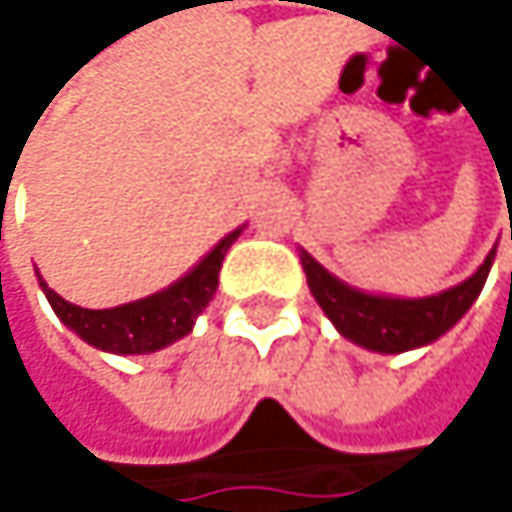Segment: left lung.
I'll return each instance as SVG.
<instances>
[{
  "mask_svg": "<svg viewBox=\"0 0 512 512\" xmlns=\"http://www.w3.org/2000/svg\"><path fill=\"white\" fill-rule=\"evenodd\" d=\"M493 260H496V249L487 255L472 278L440 295L385 298L342 284L307 252H301V266L307 272V284L316 295L318 307L327 313L345 339L376 353H403L440 339L449 327L461 321V316L472 307V301L481 295Z\"/></svg>",
  "mask_w": 512,
  "mask_h": 512,
  "instance_id": "left-lung-1",
  "label": "left lung"
}]
</instances>
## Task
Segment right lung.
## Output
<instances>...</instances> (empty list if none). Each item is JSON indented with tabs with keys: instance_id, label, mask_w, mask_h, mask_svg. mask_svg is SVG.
Listing matches in <instances>:
<instances>
[{
	"instance_id": "add662e5",
	"label": "right lung",
	"mask_w": 512,
	"mask_h": 512,
	"mask_svg": "<svg viewBox=\"0 0 512 512\" xmlns=\"http://www.w3.org/2000/svg\"><path fill=\"white\" fill-rule=\"evenodd\" d=\"M240 231L243 228L226 234L185 278H179L173 286H167L156 295H147L141 301H133V304L112 307V310L77 307L72 301L60 298L43 278H40V286H43L48 304L57 313V318L69 330H75L83 342H89L98 350H106V353H118V356L153 353V350H162L191 333L196 316L208 307V301L217 292L223 257H226L228 246L240 237Z\"/></svg>"
}]
</instances>
